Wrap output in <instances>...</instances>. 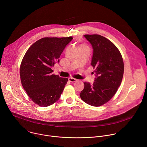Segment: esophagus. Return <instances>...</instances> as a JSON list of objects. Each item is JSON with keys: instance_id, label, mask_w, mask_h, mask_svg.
Wrapping results in <instances>:
<instances>
[{"instance_id": "1", "label": "esophagus", "mask_w": 147, "mask_h": 147, "mask_svg": "<svg viewBox=\"0 0 147 147\" xmlns=\"http://www.w3.org/2000/svg\"><path fill=\"white\" fill-rule=\"evenodd\" d=\"M69 82H70L74 83V82H75L76 81H77V80L75 79V78H69Z\"/></svg>"}]
</instances>
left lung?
Masks as SVG:
<instances>
[{
    "label": "left lung",
    "mask_w": 147,
    "mask_h": 147,
    "mask_svg": "<svg viewBox=\"0 0 147 147\" xmlns=\"http://www.w3.org/2000/svg\"><path fill=\"white\" fill-rule=\"evenodd\" d=\"M84 36L93 48L91 65L95 69L96 78L92 85L84 82L80 96L90 105L100 107L111 99L120 86L124 63L119 50L108 39L98 34Z\"/></svg>",
    "instance_id": "8db88e82"
}]
</instances>
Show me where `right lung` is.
I'll list each match as a JSON object with an SVG mask.
<instances>
[{
	"label": "right lung",
	"instance_id": "add662e5",
	"mask_svg": "<svg viewBox=\"0 0 147 147\" xmlns=\"http://www.w3.org/2000/svg\"><path fill=\"white\" fill-rule=\"evenodd\" d=\"M69 37H45L34 43L21 63L22 84L30 98L39 107H47L59 100L67 78L52 74V67L72 40Z\"/></svg>",
	"mask_w": 147,
	"mask_h": 147
}]
</instances>
